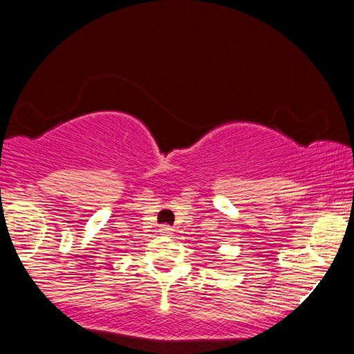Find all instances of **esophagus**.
<instances>
[{
  "label": "esophagus",
  "instance_id": "1",
  "mask_svg": "<svg viewBox=\"0 0 354 354\" xmlns=\"http://www.w3.org/2000/svg\"><path fill=\"white\" fill-rule=\"evenodd\" d=\"M160 233H161V234H166V236H171V234H173V228H171V226H161Z\"/></svg>",
  "mask_w": 354,
  "mask_h": 354
}]
</instances>
